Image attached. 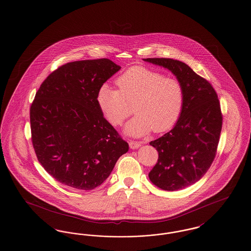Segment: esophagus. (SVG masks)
<instances>
[{
    "instance_id": "esophagus-1",
    "label": "esophagus",
    "mask_w": 251,
    "mask_h": 251,
    "mask_svg": "<svg viewBox=\"0 0 251 251\" xmlns=\"http://www.w3.org/2000/svg\"><path fill=\"white\" fill-rule=\"evenodd\" d=\"M129 145H130V149L134 150V149H138L139 147H141V142H138V141H130Z\"/></svg>"
}]
</instances>
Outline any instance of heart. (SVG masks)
<instances>
[{"label": "heart", "instance_id": "b5f03b06", "mask_svg": "<svg viewBox=\"0 0 251 251\" xmlns=\"http://www.w3.org/2000/svg\"><path fill=\"white\" fill-rule=\"evenodd\" d=\"M118 90L107 85L100 88L97 103L106 120L114 127L121 126L131 113L135 116L127 124L125 131L141 136L172 129L180 118L185 101V91L180 81L166 77L160 71L133 66L116 79Z\"/></svg>", "mask_w": 251, "mask_h": 251}]
</instances>
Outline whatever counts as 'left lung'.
I'll use <instances>...</instances> for the list:
<instances>
[{"mask_svg":"<svg viewBox=\"0 0 251 251\" xmlns=\"http://www.w3.org/2000/svg\"><path fill=\"white\" fill-rule=\"evenodd\" d=\"M144 60L169 69L185 91L176 126L150 143L159 153L149 174L151 182L164 191H178L200 180L210 168L222 128L221 103L210 83L186 63L166 58Z\"/></svg>","mask_w":251,"mask_h":251,"instance_id":"obj_1","label":"left lung"}]
</instances>
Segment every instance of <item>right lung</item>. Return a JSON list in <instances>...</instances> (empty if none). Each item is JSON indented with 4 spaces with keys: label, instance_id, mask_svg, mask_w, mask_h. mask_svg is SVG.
Listing matches in <instances>:
<instances>
[{
    "label": "right lung",
    "instance_id": "right-lung-1",
    "mask_svg": "<svg viewBox=\"0 0 251 251\" xmlns=\"http://www.w3.org/2000/svg\"><path fill=\"white\" fill-rule=\"evenodd\" d=\"M120 69L108 59L68 62L53 71L35 94L32 147L44 169L63 185L97 188L129 150L97 103L100 87Z\"/></svg>",
    "mask_w": 251,
    "mask_h": 251
}]
</instances>
